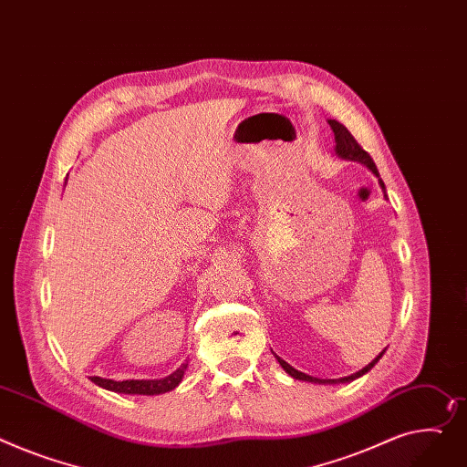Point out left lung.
<instances>
[{
  "label": "left lung",
  "mask_w": 467,
  "mask_h": 467,
  "mask_svg": "<svg viewBox=\"0 0 467 467\" xmlns=\"http://www.w3.org/2000/svg\"><path fill=\"white\" fill-rule=\"evenodd\" d=\"M328 123H330V128H332V131H334V140H336L334 151H336L337 158H341V160H349V161H358V163L366 165L371 172H374V174L379 178V172H378V167H376L374 160L369 158V153H368L366 150H362V148H360V144L355 140V137L349 133V130L344 126V123H339V121H336V119H328ZM379 183H381V188L385 190V183H383V180H379ZM383 353H385V351H381V353H379L374 360H371L366 368L358 369L357 374H351V376H348V378H339V379H319V378H312V376L302 374V371L295 369L291 364H287L284 358H279L277 355H275V358H277L279 366H282V368L287 371V374H289L291 378H295V379L307 381V383H319V385H336V383H351V381L358 379L360 376L368 374V371L379 362V358L383 357Z\"/></svg>",
  "instance_id": "1"
}]
</instances>
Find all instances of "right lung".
I'll use <instances>...</instances> for the list:
<instances>
[{
  "mask_svg": "<svg viewBox=\"0 0 467 467\" xmlns=\"http://www.w3.org/2000/svg\"><path fill=\"white\" fill-rule=\"evenodd\" d=\"M185 368H188V364H182L176 371H172L171 376L163 379H128V381H114V379H103V378H89V379L112 392L153 396V394H163L176 389L183 378Z\"/></svg>",
  "mask_w": 467,
  "mask_h": 467,
  "instance_id": "right-lung-1",
  "label": "right lung"
}]
</instances>
